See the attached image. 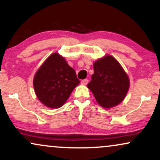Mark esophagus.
<instances>
[{
  "label": "esophagus",
  "instance_id": "34e87169",
  "mask_svg": "<svg viewBox=\"0 0 160 160\" xmlns=\"http://www.w3.org/2000/svg\"><path fill=\"white\" fill-rule=\"evenodd\" d=\"M81 83H82V84H83V85H87L88 83V79H83V80H82Z\"/></svg>",
  "mask_w": 160,
  "mask_h": 160
}]
</instances>
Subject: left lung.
I'll list each match as a JSON object with an SVG mask.
<instances>
[{
  "instance_id": "1",
  "label": "left lung",
  "mask_w": 160,
  "mask_h": 160,
  "mask_svg": "<svg viewBox=\"0 0 160 160\" xmlns=\"http://www.w3.org/2000/svg\"><path fill=\"white\" fill-rule=\"evenodd\" d=\"M94 73L88 88L97 102L104 108L119 104L129 88V79L117 60L112 56L97 60L93 65Z\"/></svg>"
}]
</instances>
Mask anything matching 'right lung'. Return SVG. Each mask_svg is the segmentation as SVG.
Wrapping results in <instances>:
<instances>
[{
  "instance_id": "add662e5",
  "label": "right lung",
  "mask_w": 160,
  "mask_h": 160,
  "mask_svg": "<svg viewBox=\"0 0 160 160\" xmlns=\"http://www.w3.org/2000/svg\"><path fill=\"white\" fill-rule=\"evenodd\" d=\"M79 82L75 70L62 56L55 53L37 70L34 88L43 104L50 108H59L66 102Z\"/></svg>"
}]
</instances>
